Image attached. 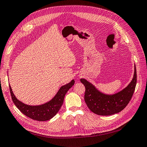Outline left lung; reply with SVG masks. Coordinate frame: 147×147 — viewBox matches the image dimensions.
<instances>
[{
    "mask_svg": "<svg viewBox=\"0 0 147 147\" xmlns=\"http://www.w3.org/2000/svg\"><path fill=\"white\" fill-rule=\"evenodd\" d=\"M85 86V102L92 112L99 115H110L122 111L133 96L136 84V70L134 65V76L129 84L115 94H107L99 91L84 79H80Z\"/></svg>",
    "mask_w": 147,
    "mask_h": 147,
    "instance_id": "left-lung-1",
    "label": "left lung"
}]
</instances>
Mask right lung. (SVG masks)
Masks as SVG:
<instances>
[{
	"label": "right lung",
	"instance_id": "obj_1",
	"mask_svg": "<svg viewBox=\"0 0 147 147\" xmlns=\"http://www.w3.org/2000/svg\"><path fill=\"white\" fill-rule=\"evenodd\" d=\"M74 83L75 80H72L69 83L61 86L51 100L40 105H28L23 103L15 96L10 85L9 89L13 103L24 115L35 121H46L52 119L58 112L63 103L66 93L74 86Z\"/></svg>",
	"mask_w": 147,
	"mask_h": 147
}]
</instances>
